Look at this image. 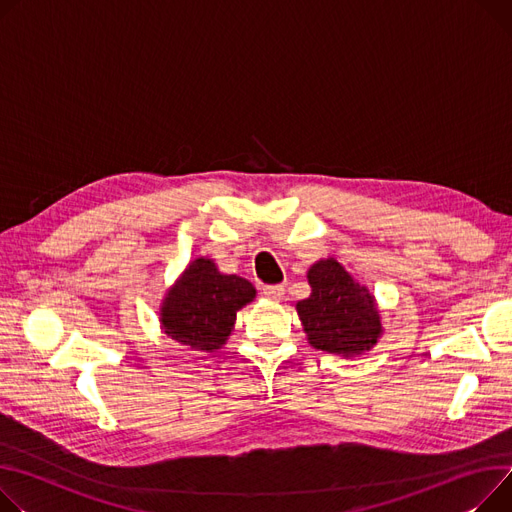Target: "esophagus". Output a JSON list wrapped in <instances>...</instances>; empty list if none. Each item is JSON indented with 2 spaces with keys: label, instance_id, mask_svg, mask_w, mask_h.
Masks as SVG:
<instances>
[{
  "label": "esophagus",
  "instance_id": "esophagus-1",
  "mask_svg": "<svg viewBox=\"0 0 512 512\" xmlns=\"http://www.w3.org/2000/svg\"><path fill=\"white\" fill-rule=\"evenodd\" d=\"M263 294L269 298V300H282L284 294H286V288L282 284H274V286H265L263 288Z\"/></svg>",
  "mask_w": 512,
  "mask_h": 512
}]
</instances>
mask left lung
<instances>
[{
  "label": "left lung",
  "instance_id": "1",
  "mask_svg": "<svg viewBox=\"0 0 512 512\" xmlns=\"http://www.w3.org/2000/svg\"><path fill=\"white\" fill-rule=\"evenodd\" d=\"M311 296L296 302L306 339L317 350L358 356L383 333L374 296L335 259L317 261L309 274Z\"/></svg>",
  "mask_w": 512,
  "mask_h": 512
}]
</instances>
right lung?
I'll list each match as a JSON object with an SVG mask.
<instances>
[{
	"instance_id": "1",
	"label": "right lung",
	"mask_w": 512,
	"mask_h": 512,
	"mask_svg": "<svg viewBox=\"0 0 512 512\" xmlns=\"http://www.w3.org/2000/svg\"><path fill=\"white\" fill-rule=\"evenodd\" d=\"M255 298L249 280L220 274L212 259L199 257L162 300L160 323L175 342L199 352L226 344L236 313Z\"/></svg>"
}]
</instances>
